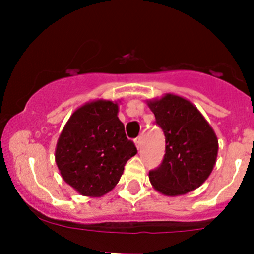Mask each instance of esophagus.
I'll return each mask as SVG.
<instances>
[{
    "mask_svg": "<svg viewBox=\"0 0 254 254\" xmlns=\"http://www.w3.org/2000/svg\"><path fill=\"white\" fill-rule=\"evenodd\" d=\"M135 145H136V147L140 150V147H141V136H139L135 139Z\"/></svg>",
    "mask_w": 254,
    "mask_h": 254,
    "instance_id": "1",
    "label": "esophagus"
}]
</instances>
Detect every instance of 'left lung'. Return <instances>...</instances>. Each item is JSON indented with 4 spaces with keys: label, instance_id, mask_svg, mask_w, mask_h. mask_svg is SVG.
<instances>
[{
    "label": "left lung",
    "instance_id": "obj_1",
    "mask_svg": "<svg viewBox=\"0 0 254 254\" xmlns=\"http://www.w3.org/2000/svg\"><path fill=\"white\" fill-rule=\"evenodd\" d=\"M148 107L166 139L162 162L148 173L151 184L166 195L194 190L216 162L219 146L214 130L196 107L182 97L167 94Z\"/></svg>",
    "mask_w": 254,
    "mask_h": 254
}]
</instances>
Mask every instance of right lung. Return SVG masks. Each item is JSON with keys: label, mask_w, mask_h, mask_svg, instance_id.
I'll return each mask as SVG.
<instances>
[{"label": "right lung", "mask_w": 254, "mask_h": 254, "mask_svg": "<svg viewBox=\"0 0 254 254\" xmlns=\"http://www.w3.org/2000/svg\"><path fill=\"white\" fill-rule=\"evenodd\" d=\"M137 153L118 118V104L97 101L78 108L64 127L55 160L64 181L82 195L102 196L119 182Z\"/></svg>", "instance_id": "add662e5"}]
</instances>
